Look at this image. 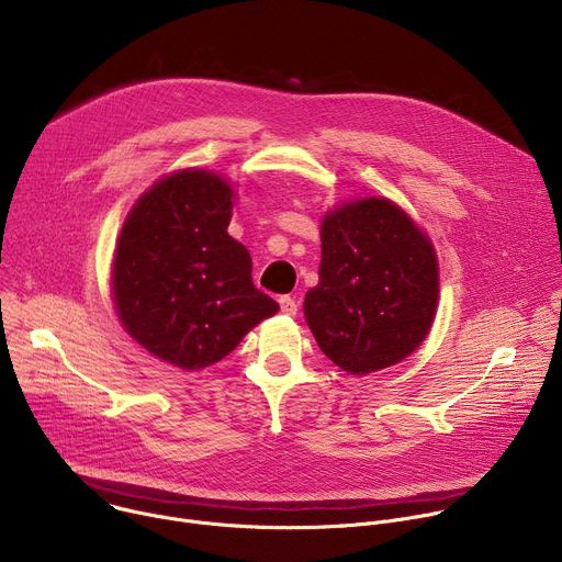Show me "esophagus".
Segmentation results:
<instances>
[{
  "label": "esophagus",
  "instance_id": "34e87169",
  "mask_svg": "<svg viewBox=\"0 0 562 562\" xmlns=\"http://www.w3.org/2000/svg\"><path fill=\"white\" fill-rule=\"evenodd\" d=\"M280 308L284 315H295L297 313V302L291 295H282L280 297Z\"/></svg>",
  "mask_w": 562,
  "mask_h": 562
}]
</instances>
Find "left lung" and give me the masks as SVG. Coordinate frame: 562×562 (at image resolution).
<instances>
[{
  "instance_id": "1",
  "label": "left lung",
  "mask_w": 562,
  "mask_h": 562,
  "mask_svg": "<svg viewBox=\"0 0 562 562\" xmlns=\"http://www.w3.org/2000/svg\"><path fill=\"white\" fill-rule=\"evenodd\" d=\"M319 239V282L304 297L317 347L353 375L414 353L438 306L429 237L386 198H364L327 213Z\"/></svg>"
}]
</instances>
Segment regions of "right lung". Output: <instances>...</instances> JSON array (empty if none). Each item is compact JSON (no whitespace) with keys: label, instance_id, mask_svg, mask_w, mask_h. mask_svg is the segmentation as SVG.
<instances>
[{"label":"right lung","instance_id":"right-lung-1","mask_svg":"<svg viewBox=\"0 0 562 562\" xmlns=\"http://www.w3.org/2000/svg\"><path fill=\"white\" fill-rule=\"evenodd\" d=\"M233 189L213 171L155 182L131 209L113 260L120 323L184 371L228 356L278 302L254 286L251 256L226 233Z\"/></svg>","mask_w":562,"mask_h":562}]
</instances>
